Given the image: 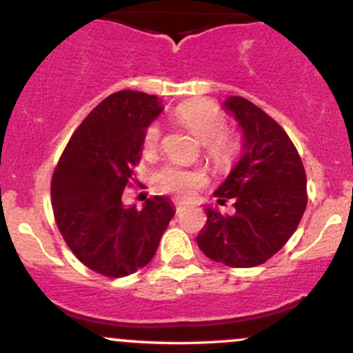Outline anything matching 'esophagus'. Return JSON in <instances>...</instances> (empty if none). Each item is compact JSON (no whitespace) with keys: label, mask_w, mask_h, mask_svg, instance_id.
Wrapping results in <instances>:
<instances>
[{"label":"esophagus","mask_w":353,"mask_h":353,"mask_svg":"<svg viewBox=\"0 0 353 353\" xmlns=\"http://www.w3.org/2000/svg\"><path fill=\"white\" fill-rule=\"evenodd\" d=\"M183 208H184V203L174 201V210H176V213H179Z\"/></svg>","instance_id":"obj_1"}]
</instances>
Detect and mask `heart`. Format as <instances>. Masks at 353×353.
<instances>
[{
    "mask_svg": "<svg viewBox=\"0 0 353 353\" xmlns=\"http://www.w3.org/2000/svg\"><path fill=\"white\" fill-rule=\"evenodd\" d=\"M176 117L205 145L206 157L219 167L232 165L241 152V140L237 134L225 130V116L216 105L205 101L184 102L176 109ZM162 130L157 123L145 131L143 150L154 152L160 143ZM155 186L163 193L176 196H190L198 186L205 183V176L199 170L184 169L177 163H167L157 170Z\"/></svg>",
    "mask_w": 353,
    "mask_h": 353,
    "instance_id": "b5f03b06",
    "label": "heart"
}]
</instances>
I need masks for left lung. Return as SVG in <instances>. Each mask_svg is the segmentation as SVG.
<instances>
[{"label": "left lung", "instance_id": "1", "mask_svg": "<svg viewBox=\"0 0 353 353\" xmlns=\"http://www.w3.org/2000/svg\"><path fill=\"white\" fill-rule=\"evenodd\" d=\"M244 134V154L222 186L220 203L234 199L236 212L222 215L206 208V223L196 243L203 254L232 268L263 265L297 229L305 205V170L283 128L244 97H229Z\"/></svg>", "mask_w": 353, "mask_h": 353}]
</instances>
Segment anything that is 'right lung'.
<instances>
[{
    "label": "right lung",
    "mask_w": 353,
    "mask_h": 353,
    "mask_svg": "<svg viewBox=\"0 0 353 353\" xmlns=\"http://www.w3.org/2000/svg\"><path fill=\"white\" fill-rule=\"evenodd\" d=\"M160 112L155 95H109L71 134L52 174V212L63 239L85 266L109 279L147 266L174 216L163 196L147 199L141 210L121 201L140 163L145 131Z\"/></svg>",
    "instance_id": "right-lung-1"
}]
</instances>
